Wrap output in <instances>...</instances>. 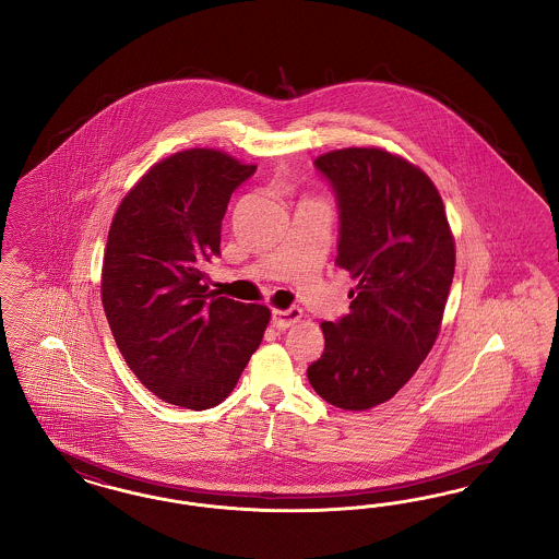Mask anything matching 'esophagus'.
<instances>
[{
  "label": "esophagus",
  "instance_id": "esophagus-1",
  "mask_svg": "<svg viewBox=\"0 0 559 559\" xmlns=\"http://www.w3.org/2000/svg\"><path fill=\"white\" fill-rule=\"evenodd\" d=\"M302 317V310L298 307H289L286 310H273L271 312V323L275 330H288L298 319Z\"/></svg>",
  "mask_w": 559,
  "mask_h": 559
}]
</instances>
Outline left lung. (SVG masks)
<instances>
[{
    "label": "left lung",
    "instance_id": "left-lung-1",
    "mask_svg": "<svg viewBox=\"0 0 559 559\" xmlns=\"http://www.w3.org/2000/svg\"><path fill=\"white\" fill-rule=\"evenodd\" d=\"M340 213L335 265L358 282L350 312L321 323L325 350L307 369L331 406L388 402L433 348L454 280V238L425 171L381 148L314 159Z\"/></svg>",
    "mask_w": 559,
    "mask_h": 559
}]
</instances>
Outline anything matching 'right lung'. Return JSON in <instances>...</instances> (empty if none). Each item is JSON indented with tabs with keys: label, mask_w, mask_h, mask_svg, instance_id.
Returning a JSON list of instances; mask_svg holds the SVG:
<instances>
[{
	"label": "right lung",
	"mask_w": 559,
	"mask_h": 559,
	"mask_svg": "<svg viewBox=\"0 0 559 559\" xmlns=\"http://www.w3.org/2000/svg\"><path fill=\"white\" fill-rule=\"evenodd\" d=\"M257 171L190 148L151 167L120 203L105 247L102 300L126 365L148 392L190 411L228 397L270 309L209 292L229 197Z\"/></svg>",
	"instance_id": "right-lung-1"
}]
</instances>
